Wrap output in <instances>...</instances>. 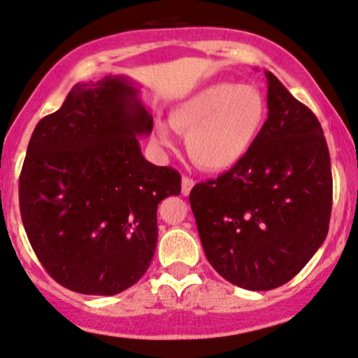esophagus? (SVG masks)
Returning <instances> with one entry per match:
<instances>
[{
	"label": "esophagus",
	"instance_id": "34e87169",
	"mask_svg": "<svg viewBox=\"0 0 358 358\" xmlns=\"http://www.w3.org/2000/svg\"><path fill=\"white\" fill-rule=\"evenodd\" d=\"M194 186V180L191 178H182V180H180V193H182L184 196H187L191 193V189H193Z\"/></svg>",
	"mask_w": 358,
	"mask_h": 358
}]
</instances>
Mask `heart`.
I'll use <instances>...</instances> for the list:
<instances>
[{
  "instance_id": "b5f03b06",
  "label": "heart",
  "mask_w": 358,
  "mask_h": 358,
  "mask_svg": "<svg viewBox=\"0 0 358 358\" xmlns=\"http://www.w3.org/2000/svg\"><path fill=\"white\" fill-rule=\"evenodd\" d=\"M268 119L263 92L252 85L213 83L172 109L169 122L186 133V150L206 171H227L251 152ZM157 143L172 145L165 124H157Z\"/></svg>"
}]
</instances>
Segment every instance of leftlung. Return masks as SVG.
I'll use <instances>...</instances> for the list:
<instances>
[{
	"instance_id": "8db88e82",
	"label": "left lung",
	"mask_w": 358,
	"mask_h": 358,
	"mask_svg": "<svg viewBox=\"0 0 358 358\" xmlns=\"http://www.w3.org/2000/svg\"><path fill=\"white\" fill-rule=\"evenodd\" d=\"M268 119L251 152L189 194L203 251L227 282L271 290L294 278L328 236L331 160L317 117L264 71Z\"/></svg>"
}]
</instances>
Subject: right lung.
<instances>
[{"label": "right lung", "instance_id": "obj_1", "mask_svg": "<svg viewBox=\"0 0 358 358\" xmlns=\"http://www.w3.org/2000/svg\"><path fill=\"white\" fill-rule=\"evenodd\" d=\"M153 117L128 76L76 83L37 122L18 198L25 232L45 271L85 295H116L148 270L157 206L180 193V176L150 164L140 136Z\"/></svg>", "mask_w": 358, "mask_h": 358}]
</instances>
